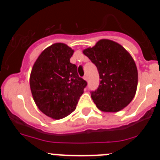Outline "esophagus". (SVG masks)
I'll list each match as a JSON object with an SVG mask.
<instances>
[{
  "label": "esophagus",
  "instance_id": "obj_1",
  "mask_svg": "<svg viewBox=\"0 0 160 160\" xmlns=\"http://www.w3.org/2000/svg\"><path fill=\"white\" fill-rule=\"evenodd\" d=\"M83 78H84L86 81H87V79H88V78H87V75H85L84 77H83Z\"/></svg>",
  "mask_w": 160,
  "mask_h": 160
}]
</instances>
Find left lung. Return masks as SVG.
Masks as SVG:
<instances>
[{
  "mask_svg": "<svg viewBox=\"0 0 160 160\" xmlns=\"http://www.w3.org/2000/svg\"><path fill=\"white\" fill-rule=\"evenodd\" d=\"M83 53L99 73V86L90 91L98 108L117 112L127 107L135 97L138 84L137 67L131 54L119 44L107 39L98 41Z\"/></svg>",
  "mask_w": 160,
  "mask_h": 160,
  "instance_id": "8db88e82",
  "label": "left lung"
}]
</instances>
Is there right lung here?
<instances>
[{
	"mask_svg": "<svg viewBox=\"0 0 160 160\" xmlns=\"http://www.w3.org/2000/svg\"><path fill=\"white\" fill-rule=\"evenodd\" d=\"M73 50L66 44L46 48L32 66L30 89L42 112L55 119L63 118L76 109L87 86L78 76L77 66L70 62Z\"/></svg>",
	"mask_w": 160,
	"mask_h": 160,
	"instance_id": "right-lung-1",
	"label": "right lung"
}]
</instances>
